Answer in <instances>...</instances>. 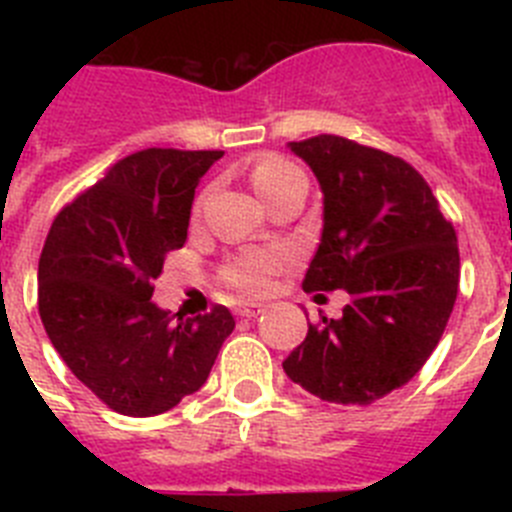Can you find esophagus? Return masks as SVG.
Wrapping results in <instances>:
<instances>
[{"mask_svg":"<svg viewBox=\"0 0 512 512\" xmlns=\"http://www.w3.org/2000/svg\"><path fill=\"white\" fill-rule=\"evenodd\" d=\"M264 310H266V305H259V302H248V305L238 307V315H241V318H256V315H261Z\"/></svg>","mask_w":512,"mask_h":512,"instance_id":"obj_1","label":"esophagus"}]
</instances>
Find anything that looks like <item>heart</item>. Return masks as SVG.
Returning a JSON list of instances; mask_svg holds the SVG:
<instances>
[{"instance_id": "heart-1", "label": "heart", "mask_w": 512, "mask_h": 512, "mask_svg": "<svg viewBox=\"0 0 512 512\" xmlns=\"http://www.w3.org/2000/svg\"><path fill=\"white\" fill-rule=\"evenodd\" d=\"M300 176L302 171L292 161H287L282 156H274V153L261 156L251 166V184L264 197L266 205L277 200L279 194L295 182V179H300ZM282 266L284 256L279 251L241 253V256H233L230 261H225V266L220 269V279H223L225 287H230L238 295L261 297L269 289L271 277Z\"/></svg>"}]
</instances>
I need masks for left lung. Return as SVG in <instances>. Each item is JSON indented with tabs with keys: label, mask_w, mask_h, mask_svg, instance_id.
Masks as SVG:
<instances>
[{
	"label": "left lung",
	"mask_w": 512,
	"mask_h": 512,
	"mask_svg": "<svg viewBox=\"0 0 512 512\" xmlns=\"http://www.w3.org/2000/svg\"><path fill=\"white\" fill-rule=\"evenodd\" d=\"M289 146L323 189V238L302 287L351 300L338 320L310 323L282 366L320 400L372 405L441 341L459 292L456 230L408 161L341 135Z\"/></svg>",
	"instance_id": "left-lung-1"
}]
</instances>
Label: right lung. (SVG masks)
Instances as JSON below:
<instances>
[{"label":"right lung","instance_id":"1","mask_svg":"<svg viewBox=\"0 0 512 512\" xmlns=\"http://www.w3.org/2000/svg\"><path fill=\"white\" fill-rule=\"evenodd\" d=\"M223 151L146 148L107 169L53 220L38 264L43 328L74 377L130 418L205 384L233 333L228 307L174 318L153 305L166 253L187 243L194 189Z\"/></svg>","mask_w":512,"mask_h":512}]
</instances>
